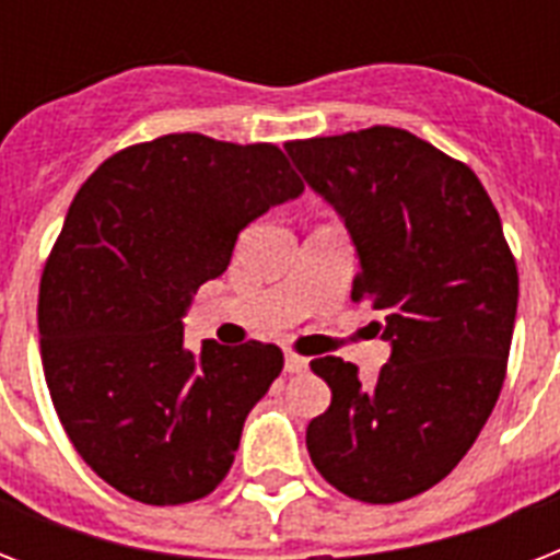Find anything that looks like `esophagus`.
Listing matches in <instances>:
<instances>
[{
  "mask_svg": "<svg viewBox=\"0 0 560 560\" xmlns=\"http://www.w3.org/2000/svg\"><path fill=\"white\" fill-rule=\"evenodd\" d=\"M307 369V360L299 358V354H284V372L290 374H299Z\"/></svg>",
  "mask_w": 560,
  "mask_h": 560,
  "instance_id": "esophagus-1",
  "label": "esophagus"
}]
</instances>
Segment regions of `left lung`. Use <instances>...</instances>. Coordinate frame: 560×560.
<instances>
[{"label":"left lung","mask_w":560,"mask_h":560,"mask_svg":"<svg viewBox=\"0 0 560 560\" xmlns=\"http://www.w3.org/2000/svg\"><path fill=\"white\" fill-rule=\"evenodd\" d=\"M358 249L351 288L392 346L374 386L342 358L311 363L331 407L307 424V453L337 491L400 503L451 474L505 381L517 267L494 202L465 162L398 127L288 142Z\"/></svg>","instance_id":"1"}]
</instances>
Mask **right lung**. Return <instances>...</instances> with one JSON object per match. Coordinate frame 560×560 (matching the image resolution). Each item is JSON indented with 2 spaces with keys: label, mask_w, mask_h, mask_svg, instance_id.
I'll return each instance as SVG.
<instances>
[{
  "label": "right lung",
  "mask_w": 560,
  "mask_h": 560,
  "mask_svg": "<svg viewBox=\"0 0 560 560\" xmlns=\"http://www.w3.org/2000/svg\"><path fill=\"white\" fill-rule=\"evenodd\" d=\"M305 191L276 144L171 133L109 156L74 194L39 279V354L66 435L104 482L148 505L211 494L279 346L186 349L200 284L241 229Z\"/></svg>",
  "instance_id": "right-lung-1"
}]
</instances>
